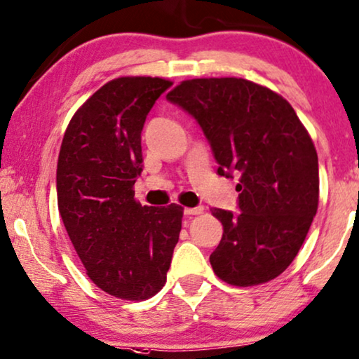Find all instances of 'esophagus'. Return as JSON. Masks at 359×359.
Masks as SVG:
<instances>
[{
    "instance_id": "34e87169",
    "label": "esophagus",
    "mask_w": 359,
    "mask_h": 359,
    "mask_svg": "<svg viewBox=\"0 0 359 359\" xmlns=\"http://www.w3.org/2000/svg\"><path fill=\"white\" fill-rule=\"evenodd\" d=\"M203 211H204L203 206L184 208V214H186V216H198V214H203Z\"/></svg>"
}]
</instances>
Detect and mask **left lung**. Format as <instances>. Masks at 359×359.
<instances>
[{"instance_id": "left-lung-1", "label": "left lung", "mask_w": 359, "mask_h": 359, "mask_svg": "<svg viewBox=\"0 0 359 359\" xmlns=\"http://www.w3.org/2000/svg\"><path fill=\"white\" fill-rule=\"evenodd\" d=\"M203 128L217 175L239 176V214L212 209L222 239L209 257L221 280L265 283L285 271L318 208V156L292 105L245 79H191L166 95Z\"/></svg>"}]
</instances>
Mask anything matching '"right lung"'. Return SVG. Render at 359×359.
<instances>
[{
    "mask_svg": "<svg viewBox=\"0 0 359 359\" xmlns=\"http://www.w3.org/2000/svg\"><path fill=\"white\" fill-rule=\"evenodd\" d=\"M170 81L118 77L79 109L57 160L60 217L87 276L123 300H147L166 282L183 208L142 206V130Z\"/></svg>",
    "mask_w": 359,
    "mask_h": 359,
    "instance_id": "add662e5",
    "label": "right lung"
}]
</instances>
